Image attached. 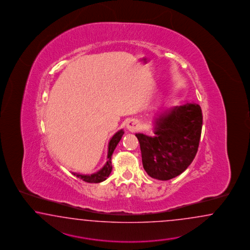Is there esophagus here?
Masks as SVG:
<instances>
[{
    "instance_id": "1",
    "label": "esophagus",
    "mask_w": 250,
    "mask_h": 250,
    "mask_svg": "<svg viewBox=\"0 0 250 250\" xmlns=\"http://www.w3.org/2000/svg\"><path fill=\"white\" fill-rule=\"evenodd\" d=\"M126 128L130 132H135L140 128V124L136 119H131L126 124Z\"/></svg>"
}]
</instances>
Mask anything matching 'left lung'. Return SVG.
Segmentation results:
<instances>
[{"label": "left lung", "instance_id": "1", "mask_svg": "<svg viewBox=\"0 0 250 250\" xmlns=\"http://www.w3.org/2000/svg\"><path fill=\"white\" fill-rule=\"evenodd\" d=\"M202 124L200 105L186 103L158 115L154 136L135 134L147 175L165 181L182 174L196 156Z\"/></svg>", "mask_w": 250, "mask_h": 250}]
</instances>
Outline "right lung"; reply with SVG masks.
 I'll return each instance as SVG.
<instances>
[{
    "instance_id": "add662e5",
    "label": "right lung",
    "mask_w": 250,
    "mask_h": 250,
    "mask_svg": "<svg viewBox=\"0 0 250 250\" xmlns=\"http://www.w3.org/2000/svg\"><path fill=\"white\" fill-rule=\"evenodd\" d=\"M124 134H125V132L123 131V129H121L117 133H115V135H113V137L110 139L109 144H108L107 161L104 166V167L100 169L98 172H96L95 174H92V175H80V174H76V173H72V174L79 177L84 182L100 183L104 181L112 172V168H113L112 162H111L112 155L115 151L116 146L121 140L122 136Z\"/></svg>"
}]
</instances>
